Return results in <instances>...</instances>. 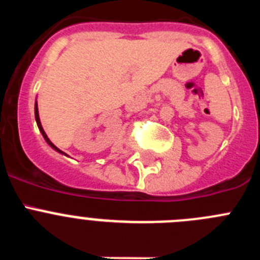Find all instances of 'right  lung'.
Returning a JSON list of instances; mask_svg holds the SVG:
<instances>
[{
    "instance_id": "1",
    "label": "right lung",
    "mask_w": 260,
    "mask_h": 260,
    "mask_svg": "<svg viewBox=\"0 0 260 260\" xmlns=\"http://www.w3.org/2000/svg\"><path fill=\"white\" fill-rule=\"evenodd\" d=\"M35 119H36V123H38V127H39V130H40L41 135H43V137H44L45 142H47V143L49 144V146L52 147V148H53V150H54V151H57V152L62 153V155H66V153H65V152H62V151L59 150V148H57V147L54 146V144H53L52 142L49 141V138H48V135L45 134L44 128H43V126H41V122H40V117H39V108H38V102H35ZM66 156H68V155H66Z\"/></svg>"
}]
</instances>
